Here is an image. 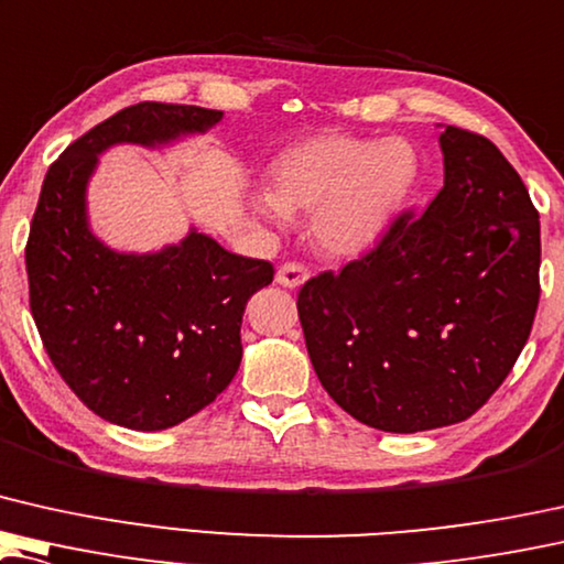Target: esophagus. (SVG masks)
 <instances>
[{
    "label": "esophagus",
    "mask_w": 564,
    "mask_h": 564,
    "mask_svg": "<svg viewBox=\"0 0 564 564\" xmlns=\"http://www.w3.org/2000/svg\"><path fill=\"white\" fill-rule=\"evenodd\" d=\"M307 267L300 264V262H284L280 269H276V282L282 284V288H300V284L307 282Z\"/></svg>",
    "instance_id": "1"
}]
</instances>
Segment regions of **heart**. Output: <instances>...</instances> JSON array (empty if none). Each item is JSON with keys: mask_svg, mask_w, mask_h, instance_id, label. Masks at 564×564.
I'll return each mask as SVG.
<instances>
[{"mask_svg": "<svg viewBox=\"0 0 564 564\" xmlns=\"http://www.w3.org/2000/svg\"><path fill=\"white\" fill-rule=\"evenodd\" d=\"M417 175L404 140L371 142L350 134L310 137L272 165V191L254 198L272 221L310 214V231L330 254H354L377 239Z\"/></svg>", "mask_w": 564, "mask_h": 564, "instance_id": "obj_1", "label": "heart"}]
</instances>
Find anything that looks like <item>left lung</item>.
<instances>
[{
  "instance_id": "left-lung-1",
  "label": "left lung",
  "mask_w": 564,
  "mask_h": 564,
  "mask_svg": "<svg viewBox=\"0 0 564 564\" xmlns=\"http://www.w3.org/2000/svg\"><path fill=\"white\" fill-rule=\"evenodd\" d=\"M445 185L377 247L302 284L297 315L317 379L383 432L468 420L517 364L540 305V214L491 140L440 134Z\"/></svg>"
}]
</instances>
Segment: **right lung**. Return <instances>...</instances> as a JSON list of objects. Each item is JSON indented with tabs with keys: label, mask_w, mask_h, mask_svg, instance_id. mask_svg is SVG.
<instances>
[{
	"label": "right lung",
	"mask_w": 564,
	"mask_h": 564,
	"mask_svg": "<svg viewBox=\"0 0 564 564\" xmlns=\"http://www.w3.org/2000/svg\"><path fill=\"white\" fill-rule=\"evenodd\" d=\"M221 117L127 106L65 147L40 191L24 247L32 317L73 394L121 427L167 430L221 394L241 364L243 307L274 267L198 231L160 254H117L88 231L86 183L106 147L165 144Z\"/></svg>",
	"instance_id": "add662e5"
}]
</instances>
